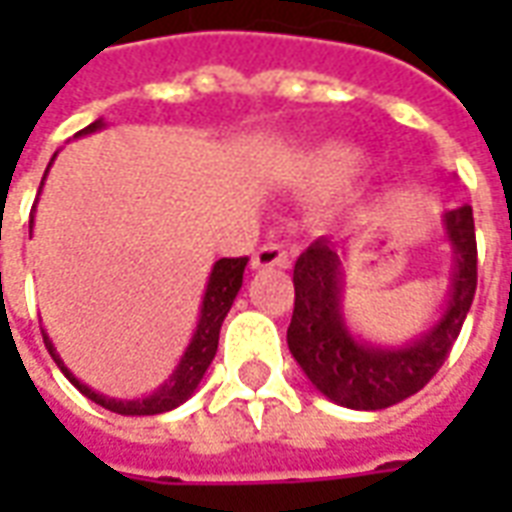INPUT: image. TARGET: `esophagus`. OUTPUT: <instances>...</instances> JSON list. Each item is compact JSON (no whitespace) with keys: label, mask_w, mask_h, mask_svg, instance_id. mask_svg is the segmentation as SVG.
<instances>
[{"label":"esophagus","mask_w":512,"mask_h":512,"mask_svg":"<svg viewBox=\"0 0 512 512\" xmlns=\"http://www.w3.org/2000/svg\"><path fill=\"white\" fill-rule=\"evenodd\" d=\"M290 257L285 246L279 244H263L252 255V268H288Z\"/></svg>","instance_id":"34e87169"}]
</instances>
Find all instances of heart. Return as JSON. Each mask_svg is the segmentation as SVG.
<instances>
[{"label": "heart", "mask_w": 512, "mask_h": 512, "mask_svg": "<svg viewBox=\"0 0 512 512\" xmlns=\"http://www.w3.org/2000/svg\"><path fill=\"white\" fill-rule=\"evenodd\" d=\"M356 164H359V158L351 150L323 147V150H315L310 156H301L296 161V175L307 183H315V186H334V183H343L345 178H351Z\"/></svg>", "instance_id": "1"}]
</instances>
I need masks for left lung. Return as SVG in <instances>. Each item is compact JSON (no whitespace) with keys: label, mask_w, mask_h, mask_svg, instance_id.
Here are the masks:
<instances>
[{"label":"left lung","mask_w":512,"mask_h":512,"mask_svg":"<svg viewBox=\"0 0 512 512\" xmlns=\"http://www.w3.org/2000/svg\"><path fill=\"white\" fill-rule=\"evenodd\" d=\"M452 246V285L447 310L419 340L381 348L356 340L343 318V263L329 238L312 241L293 268V318L288 348L312 386L337 406L378 411L417 395L439 373L458 340L477 290V241L472 205L444 213Z\"/></svg>","instance_id":"1"}]
</instances>
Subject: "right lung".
<instances>
[{
	"label": "right lung",
	"instance_id": "add662e5",
	"mask_svg": "<svg viewBox=\"0 0 512 512\" xmlns=\"http://www.w3.org/2000/svg\"><path fill=\"white\" fill-rule=\"evenodd\" d=\"M98 128H104V120H95V123L82 128L76 136L93 134ZM54 156H57V153H54ZM51 161H54V158H51ZM49 167H46V172H49ZM43 180H46V175H43ZM40 186H43V183H40ZM246 260H249V257H222V260L213 263L211 277H208V288H205V296H202L200 323H197V332L191 337L186 354L180 356V365L175 367V373H172L164 384L158 386L153 395L142 397V400H115V397L98 395V392H93L90 386L82 384V381L65 367V362L60 359L57 348H54V343H51L46 332H43V343L49 348L51 359H54L57 367L65 373V378H68L84 397H90L93 403H98V406L109 408V411H115V414H123V417H153V414L172 411V408H178L180 403H186V400L194 395V389L200 386L205 370L211 367L213 356H216V348H219V329H222L224 318H227V312H230L235 296H238V290H241V282H244Z\"/></svg>",
	"mask_w": 512,
	"mask_h": 512
}]
</instances>
